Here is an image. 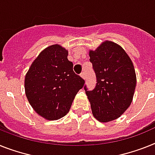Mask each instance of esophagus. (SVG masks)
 I'll return each instance as SVG.
<instances>
[{"label":"esophagus","mask_w":155,"mask_h":155,"mask_svg":"<svg viewBox=\"0 0 155 155\" xmlns=\"http://www.w3.org/2000/svg\"><path fill=\"white\" fill-rule=\"evenodd\" d=\"M80 76H81L84 80H85L86 79V75H85V72L84 71H83V72H81V74H80Z\"/></svg>","instance_id":"1"}]
</instances>
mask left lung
I'll use <instances>...</instances> for the list:
<instances>
[{"instance_id": "obj_1", "label": "left lung", "mask_w": 155, "mask_h": 155, "mask_svg": "<svg viewBox=\"0 0 155 155\" xmlns=\"http://www.w3.org/2000/svg\"><path fill=\"white\" fill-rule=\"evenodd\" d=\"M89 56L97 79L94 90L84 87L92 114L100 122L111 121L132 103L136 86L133 64L121 46L110 41L90 50Z\"/></svg>"}]
</instances>
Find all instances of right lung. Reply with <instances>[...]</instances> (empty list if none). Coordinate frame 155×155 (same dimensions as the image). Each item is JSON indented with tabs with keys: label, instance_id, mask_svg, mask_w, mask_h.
<instances>
[{
	"label": "right lung",
	"instance_id": "right-lung-1",
	"mask_svg": "<svg viewBox=\"0 0 155 155\" xmlns=\"http://www.w3.org/2000/svg\"><path fill=\"white\" fill-rule=\"evenodd\" d=\"M68 54L61 45H50L39 53L26 74L27 100L45 119L53 120L65 116L85 84L73 71V64L68 60Z\"/></svg>",
	"mask_w": 155,
	"mask_h": 155
}]
</instances>
